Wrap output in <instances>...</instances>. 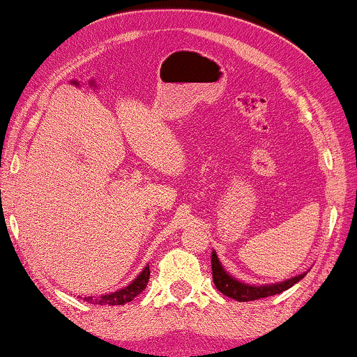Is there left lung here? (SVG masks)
<instances>
[{"instance_id":"1","label":"left lung","mask_w":357,"mask_h":357,"mask_svg":"<svg viewBox=\"0 0 357 357\" xmlns=\"http://www.w3.org/2000/svg\"><path fill=\"white\" fill-rule=\"evenodd\" d=\"M212 264V280H214V285L222 295L234 298L237 301H254L260 298H267V296L277 295L288 290V288L298 283L301 278L305 277V273L298 275V277H293L290 280H285L282 283H275V285H264V287H254V285H245V283L237 282L236 278L231 277L229 273L224 272L222 265L215 255V252H212L211 257Z\"/></svg>"}]
</instances>
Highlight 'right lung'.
<instances>
[{"label":"right lung","mask_w":357,"mask_h":357,"mask_svg":"<svg viewBox=\"0 0 357 357\" xmlns=\"http://www.w3.org/2000/svg\"><path fill=\"white\" fill-rule=\"evenodd\" d=\"M148 280H150V267H145V270H143V272L139 273L128 287L121 288L119 291L108 293V295L97 296V298L96 296H85L84 301H87V303H93V305H110V306L125 305L145 290L148 285Z\"/></svg>","instance_id":"obj_1"}]
</instances>
